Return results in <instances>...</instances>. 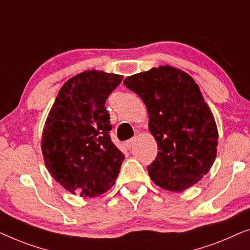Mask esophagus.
<instances>
[{
    "mask_svg": "<svg viewBox=\"0 0 250 250\" xmlns=\"http://www.w3.org/2000/svg\"><path fill=\"white\" fill-rule=\"evenodd\" d=\"M136 142H137V138H136V137H133V138L126 140L125 146L128 147V148H132L133 145H135V144H136Z\"/></svg>",
    "mask_w": 250,
    "mask_h": 250,
    "instance_id": "34e87169",
    "label": "esophagus"
}]
</instances>
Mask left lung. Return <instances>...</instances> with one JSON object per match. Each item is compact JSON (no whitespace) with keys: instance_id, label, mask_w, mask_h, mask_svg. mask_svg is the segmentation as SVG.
Masks as SVG:
<instances>
[{"instance_id":"8db88e82","label":"left lung","mask_w":250,"mask_h":250,"mask_svg":"<svg viewBox=\"0 0 250 250\" xmlns=\"http://www.w3.org/2000/svg\"><path fill=\"white\" fill-rule=\"evenodd\" d=\"M124 83L148 112L149 131L159 147L147 167L154 184L173 192L196 185L215 161L219 133L195 80L180 69L161 65L126 77Z\"/></svg>"}]
</instances>
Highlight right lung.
<instances>
[{"label": "right lung", "mask_w": 250, "mask_h": 250, "mask_svg": "<svg viewBox=\"0 0 250 250\" xmlns=\"http://www.w3.org/2000/svg\"><path fill=\"white\" fill-rule=\"evenodd\" d=\"M124 77L98 70L78 73L61 87L47 115L42 153L65 190L97 197L113 187L125 155L111 142L108 95Z\"/></svg>", "instance_id": "obj_1"}]
</instances>
